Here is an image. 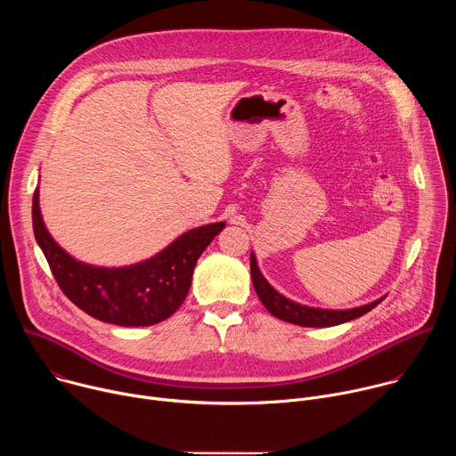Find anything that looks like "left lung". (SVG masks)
I'll use <instances>...</instances> for the list:
<instances>
[{"instance_id": "1", "label": "left lung", "mask_w": 456, "mask_h": 456, "mask_svg": "<svg viewBox=\"0 0 456 456\" xmlns=\"http://www.w3.org/2000/svg\"><path fill=\"white\" fill-rule=\"evenodd\" d=\"M250 276H252V285L254 290L259 297V301L264 303V306L276 315L278 319H283L287 322L292 324H301V327H334V324H341L346 321H352L355 317L364 315L366 312H370L371 308H375L384 297L368 303L364 306H357V308H350V310H324V308H312V306H305L299 303H294L290 299H287L285 296H281L280 292H276L267 280L259 273L257 265H256V257L254 254H250Z\"/></svg>"}]
</instances>
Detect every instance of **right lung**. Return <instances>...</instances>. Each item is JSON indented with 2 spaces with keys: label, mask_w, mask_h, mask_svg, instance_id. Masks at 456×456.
<instances>
[{
  "label": "right lung",
  "mask_w": 456,
  "mask_h": 456,
  "mask_svg": "<svg viewBox=\"0 0 456 456\" xmlns=\"http://www.w3.org/2000/svg\"><path fill=\"white\" fill-rule=\"evenodd\" d=\"M32 225L59 289L76 306L120 327H150L173 315L183 303L197 259L225 222L187 231L146 262L120 269L92 267L64 252L43 224L37 187L32 199Z\"/></svg>",
  "instance_id": "obj_1"
}]
</instances>
